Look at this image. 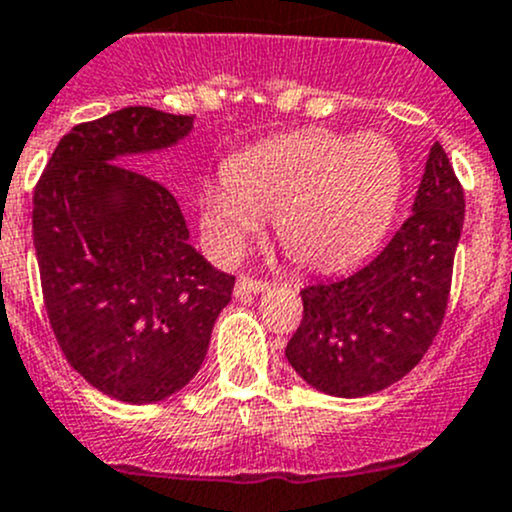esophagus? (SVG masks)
I'll return each mask as SVG.
<instances>
[{"instance_id": "obj_1", "label": "esophagus", "mask_w": 512, "mask_h": 512, "mask_svg": "<svg viewBox=\"0 0 512 512\" xmlns=\"http://www.w3.org/2000/svg\"><path fill=\"white\" fill-rule=\"evenodd\" d=\"M266 291H268V283L258 281V278H251V276H241L234 288L236 296H249V293H266Z\"/></svg>"}]
</instances>
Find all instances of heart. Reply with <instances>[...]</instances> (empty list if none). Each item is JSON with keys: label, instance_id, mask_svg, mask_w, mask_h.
I'll list each match as a JSON object with an SVG mask.
<instances>
[{"label": "heart", "instance_id": "1", "mask_svg": "<svg viewBox=\"0 0 512 512\" xmlns=\"http://www.w3.org/2000/svg\"><path fill=\"white\" fill-rule=\"evenodd\" d=\"M403 184V159L386 136L313 129L234 156L226 179L206 184L196 204L219 258L239 256L263 219H276L278 244L296 266L336 273L376 251L396 219Z\"/></svg>", "mask_w": 512, "mask_h": 512}]
</instances>
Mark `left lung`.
<instances>
[{"instance_id":"1","label":"left lung","mask_w":512,"mask_h":512,"mask_svg":"<svg viewBox=\"0 0 512 512\" xmlns=\"http://www.w3.org/2000/svg\"><path fill=\"white\" fill-rule=\"evenodd\" d=\"M465 199L433 141L413 214L386 249L351 276L303 288V321L286 346L293 371L336 398H363L411 373L448 306Z\"/></svg>"}]
</instances>
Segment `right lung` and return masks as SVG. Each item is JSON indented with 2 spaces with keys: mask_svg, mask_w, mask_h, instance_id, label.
<instances>
[{
  "mask_svg": "<svg viewBox=\"0 0 512 512\" xmlns=\"http://www.w3.org/2000/svg\"><path fill=\"white\" fill-rule=\"evenodd\" d=\"M194 116L126 106L59 141L34 191V251L44 306L86 383L146 406L199 373L234 276L189 244L166 186L121 166L174 149Z\"/></svg>",
  "mask_w": 512,
  "mask_h": 512,
  "instance_id": "add662e5",
  "label": "right lung"
}]
</instances>
